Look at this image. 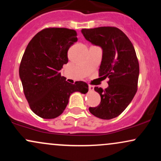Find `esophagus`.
I'll use <instances>...</instances> for the list:
<instances>
[{
	"label": "esophagus",
	"instance_id": "34e87169",
	"mask_svg": "<svg viewBox=\"0 0 161 161\" xmlns=\"http://www.w3.org/2000/svg\"><path fill=\"white\" fill-rule=\"evenodd\" d=\"M88 88H89V91H94V88H95V87L93 86H88Z\"/></svg>",
	"mask_w": 161,
	"mask_h": 161
}]
</instances>
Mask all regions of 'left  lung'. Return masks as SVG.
I'll return each instance as SVG.
<instances>
[{
	"mask_svg": "<svg viewBox=\"0 0 161 161\" xmlns=\"http://www.w3.org/2000/svg\"><path fill=\"white\" fill-rule=\"evenodd\" d=\"M87 41L103 50L99 76L109 79L108 87H95L101 103L89 108L92 114L102 119L115 118L124 111L138 89L139 64L132 42L116 27L82 29Z\"/></svg>",
	"mask_w": 161,
	"mask_h": 161,
	"instance_id": "8db88e82",
	"label": "left lung"
}]
</instances>
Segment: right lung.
Wrapping results in <instances>:
<instances>
[{"instance_id":"1","label":"right lung","mask_w":161,"mask_h":161,"mask_svg":"<svg viewBox=\"0 0 161 161\" xmlns=\"http://www.w3.org/2000/svg\"><path fill=\"white\" fill-rule=\"evenodd\" d=\"M76 36L73 29L46 28L33 37L25 48L19 77L31 110L40 117H57L66 109L72 93L88 91L87 83L71 84L60 73L68 63V50L77 42Z\"/></svg>"}]
</instances>
